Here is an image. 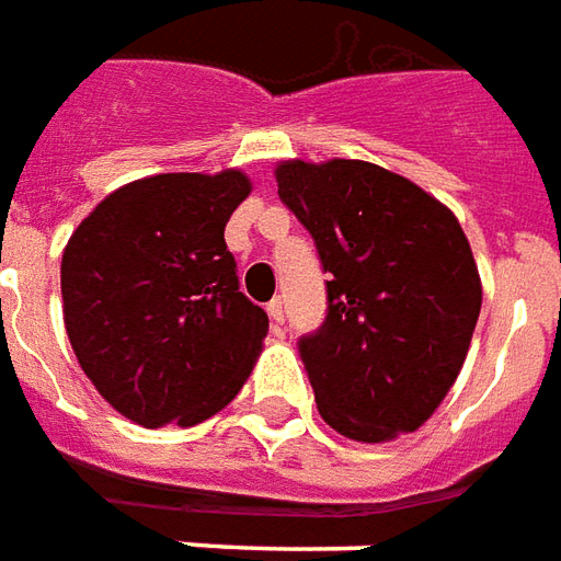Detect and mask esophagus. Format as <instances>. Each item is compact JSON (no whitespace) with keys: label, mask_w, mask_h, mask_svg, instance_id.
Listing matches in <instances>:
<instances>
[{"label":"esophagus","mask_w":561,"mask_h":561,"mask_svg":"<svg viewBox=\"0 0 561 561\" xmlns=\"http://www.w3.org/2000/svg\"><path fill=\"white\" fill-rule=\"evenodd\" d=\"M265 311H268V317H272L274 323H284V299H280V296H274V299L265 305Z\"/></svg>","instance_id":"obj_1"}]
</instances>
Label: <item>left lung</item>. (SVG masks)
<instances>
[{
  "instance_id": "8db88e82",
  "label": "left lung",
  "mask_w": 561,
  "mask_h": 561,
  "mask_svg": "<svg viewBox=\"0 0 561 561\" xmlns=\"http://www.w3.org/2000/svg\"><path fill=\"white\" fill-rule=\"evenodd\" d=\"M274 178L332 277L323 325L299 341L317 411L363 444L416 432L456 383L480 317L462 226L375 162L287 160Z\"/></svg>"
}]
</instances>
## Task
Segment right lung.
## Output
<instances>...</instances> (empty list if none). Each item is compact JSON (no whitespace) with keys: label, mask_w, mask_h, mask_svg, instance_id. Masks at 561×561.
<instances>
[{"label":"right lung","mask_w":561,"mask_h":561,"mask_svg":"<svg viewBox=\"0 0 561 561\" xmlns=\"http://www.w3.org/2000/svg\"><path fill=\"white\" fill-rule=\"evenodd\" d=\"M248 196L238 169L141 178L102 198L62 250L71 351L138 426H196L253 371L268 317L238 293L224 238Z\"/></svg>","instance_id":"1"}]
</instances>
